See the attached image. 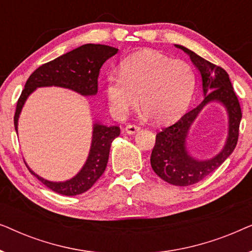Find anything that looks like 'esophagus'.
<instances>
[{
    "instance_id": "34e87169",
    "label": "esophagus",
    "mask_w": 252,
    "mask_h": 252,
    "mask_svg": "<svg viewBox=\"0 0 252 252\" xmlns=\"http://www.w3.org/2000/svg\"><path fill=\"white\" fill-rule=\"evenodd\" d=\"M141 127L139 125H134V124H130V125H127L125 127V132L127 134H135L136 132H139Z\"/></svg>"
}]
</instances>
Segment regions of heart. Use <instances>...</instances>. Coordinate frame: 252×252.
I'll use <instances>...</instances> for the list:
<instances>
[{
	"label": "heart",
	"mask_w": 252,
	"mask_h": 252,
	"mask_svg": "<svg viewBox=\"0 0 252 252\" xmlns=\"http://www.w3.org/2000/svg\"><path fill=\"white\" fill-rule=\"evenodd\" d=\"M196 77L190 65L156 51H142L119 65V75L105 81L110 112L123 118L140 104L157 124L174 122L188 108Z\"/></svg>",
	"instance_id": "heart-1"
}]
</instances>
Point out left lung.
Wrapping results in <instances>:
<instances>
[{
    "instance_id": "8db88e82",
    "label": "left lung",
    "mask_w": 252,
    "mask_h": 252,
    "mask_svg": "<svg viewBox=\"0 0 252 252\" xmlns=\"http://www.w3.org/2000/svg\"><path fill=\"white\" fill-rule=\"evenodd\" d=\"M175 47L190 57L192 64L201 74L204 99L173 125L165 127L161 132L157 133L150 163L155 173L164 181L185 187L203 180L230 156L239 139L242 112L229 75L222 67L210 63L184 46L175 44ZM211 101H218L225 106L229 115V135L222 151L215 158L203 161L196 160L187 150V136L192 123L202 108Z\"/></svg>"
}]
</instances>
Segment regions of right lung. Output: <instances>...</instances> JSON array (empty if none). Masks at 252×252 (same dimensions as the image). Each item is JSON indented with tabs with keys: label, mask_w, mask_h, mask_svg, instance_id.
I'll return each instance as SVG.
<instances>
[{
	"label": "right lung",
	"mask_w": 252,
	"mask_h": 252,
	"mask_svg": "<svg viewBox=\"0 0 252 252\" xmlns=\"http://www.w3.org/2000/svg\"><path fill=\"white\" fill-rule=\"evenodd\" d=\"M118 53L117 48L105 44L87 43L73 49L72 51L55 58L54 61L37 67L27 79L25 88L17 102V108L13 122L15 129L18 132V119L26 99L39 87L67 88L84 96L97 94V79L102 65ZM118 126H105L99 123L93 125L92 146L87 160L80 172L70 180L63 182H54L41 178L31 170V173L44 186L65 196H75L87 191L98 180L105 171L109 159L110 147L112 141L119 136Z\"/></svg>",
	"instance_id": "obj_1"
}]
</instances>
